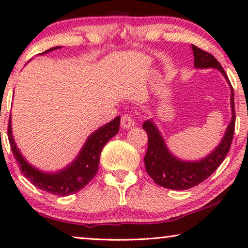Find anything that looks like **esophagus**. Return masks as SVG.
<instances>
[{
  "label": "esophagus",
  "mask_w": 248,
  "mask_h": 248,
  "mask_svg": "<svg viewBox=\"0 0 248 248\" xmlns=\"http://www.w3.org/2000/svg\"><path fill=\"white\" fill-rule=\"evenodd\" d=\"M121 125L123 128H130V127H133L135 125V122H134V118L131 116V115L128 114H125L122 116V121H121Z\"/></svg>",
  "instance_id": "1"
}]
</instances>
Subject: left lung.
<instances>
[{
	"mask_svg": "<svg viewBox=\"0 0 248 248\" xmlns=\"http://www.w3.org/2000/svg\"><path fill=\"white\" fill-rule=\"evenodd\" d=\"M191 47L196 69L218 70L230 86L232 121L227 126L220 143L206 157L192 161L183 160L171 154L154 120L144 122L142 127L148 134V150L144 155L145 169L155 184L170 189H188L194 187L215 172L228 154L235 131L236 116L233 107V90L225 70L211 54L194 45Z\"/></svg>",
	"mask_w": 248,
	"mask_h": 248,
	"instance_id": "left-lung-1",
	"label": "left lung"
}]
</instances>
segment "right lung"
Returning <instances> with one entry per match:
<instances>
[{"label": "right lung", "instance_id": "right-lung-1", "mask_svg": "<svg viewBox=\"0 0 248 248\" xmlns=\"http://www.w3.org/2000/svg\"><path fill=\"white\" fill-rule=\"evenodd\" d=\"M59 48H61V46L52 47L44 53H40V55ZM120 123L121 117L117 116L109 123L97 128L88 137L86 143L83 144L82 149L73 159V161L66 167L56 171H43L26 160L19 148L16 147L15 138H13L11 115L9 120L8 137L12 154L23 176L36 187L43 191L52 193L54 195L66 196L80 191L94 177L98 171L101 150L105 144L118 133Z\"/></svg>", "mask_w": 248, "mask_h": 248}]
</instances>
